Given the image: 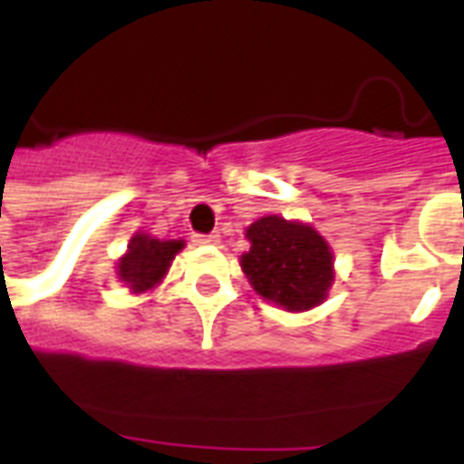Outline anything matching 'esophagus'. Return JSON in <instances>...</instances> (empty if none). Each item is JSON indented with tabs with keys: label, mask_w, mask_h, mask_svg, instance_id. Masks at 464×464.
<instances>
[{
	"label": "esophagus",
	"mask_w": 464,
	"mask_h": 464,
	"mask_svg": "<svg viewBox=\"0 0 464 464\" xmlns=\"http://www.w3.org/2000/svg\"><path fill=\"white\" fill-rule=\"evenodd\" d=\"M195 243H199V246H218V243H221V236H218L217 231L207 233V236H195Z\"/></svg>",
	"instance_id": "esophagus-1"
}]
</instances>
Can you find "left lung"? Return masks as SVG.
Instances as JSON below:
<instances>
[{
	"label": "left lung",
	"mask_w": 464,
	"mask_h": 464,
	"mask_svg": "<svg viewBox=\"0 0 464 464\" xmlns=\"http://www.w3.org/2000/svg\"><path fill=\"white\" fill-rule=\"evenodd\" d=\"M246 236L250 250L240 257V267L262 298L286 310L315 308L327 298L334 262L313 226L272 214L250 224Z\"/></svg>",
	"instance_id": "8db88e82"
}]
</instances>
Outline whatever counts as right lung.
<instances>
[{
	"mask_svg": "<svg viewBox=\"0 0 464 464\" xmlns=\"http://www.w3.org/2000/svg\"><path fill=\"white\" fill-rule=\"evenodd\" d=\"M182 246V240H159L149 233H137L127 246L125 257H120L118 276L134 294L154 289Z\"/></svg>",
	"mask_w": 464,
	"mask_h": 464,
	"instance_id": "add662e5",
	"label": "right lung"
}]
</instances>
